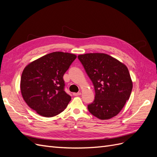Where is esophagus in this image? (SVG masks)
<instances>
[{"label":"esophagus","instance_id":"obj_1","mask_svg":"<svg viewBox=\"0 0 157 157\" xmlns=\"http://www.w3.org/2000/svg\"><path fill=\"white\" fill-rule=\"evenodd\" d=\"M81 92H78V93H73V95L74 96H78V95H81Z\"/></svg>","mask_w":157,"mask_h":157}]
</instances>
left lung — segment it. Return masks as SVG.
I'll return each mask as SVG.
<instances>
[{"label": "left lung", "mask_w": 157, "mask_h": 157, "mask_svg": "<svg viewBox=\"0 0 157 157\" xmlns=\"http://www.w3.org/2000/svg\"><path fill=\"white\" fill-rule=\"evenodd\" d=\"M94 84L95 99L87 109L95 117L109 119L121 111L129 99L132 82L128 68L111 56L90 53L78 56Z\"/></svg>", "instance_id": "obj_1"}]
</instances>
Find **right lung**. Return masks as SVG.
Masks as SVG:
<instances>
[{"label": "right lung", "mask_w": 157, "mask_h": 157, "mask_svg": "<svg viewBox=\"0 0 157 157\" xmlns=\"http://www.w3.org/2000/svg\"><path fill=\"white\" fill-rule=\"evenodd\" d=\"M76 58L73 54L54 52L26 66L21 76V91L31 109L46 117L66 109L71 96L64 91L63 76Z\"/></svg>", "instance_id": "add662e5"}]
</instances>
